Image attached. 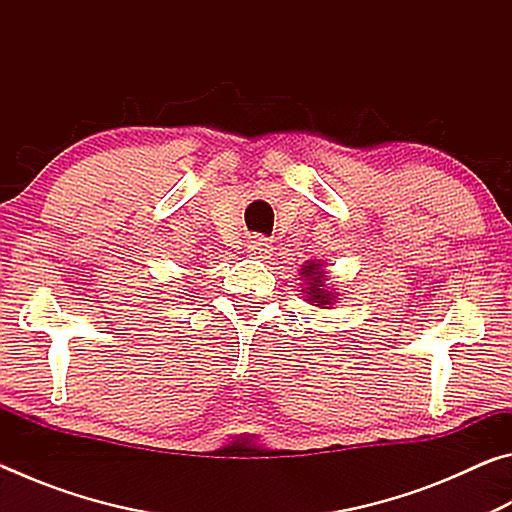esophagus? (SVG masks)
<instances>
[{
    "instance_id": "obj_1",
    "label": "esophagus",
    "mask_w": 512,
    "mask_h": 512,
    "mask_svg": "<svg viewBox=\"0 0 512 512\" xmlns=\"http://www.w3.org/2000/svg\"><path fill=\"white\" fill-rule=\"evenodd\" d=\"M248 253L259 257V259H266L268 255L273 253V244L264 237H253L248 241Z\"/></svg>"
}]
</instances>
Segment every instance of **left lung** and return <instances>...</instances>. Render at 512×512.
<instances>
[{"label": "left lung", "mask_w": 512, "mask_h": 512, "mask_svg": "<svg viewBox=\"0 0 512 512\" xmlns=\"http://www.w3.org/2000/svg\"><path fill=\"white\" fill-rule=\"evenodd\" d=\"M300 275L305 277V287H302V293H305L307 302L316 307H325L329 309L334 305L336 293L325 284V271L320 262H307L300 268Z\"/></svg>", "instance_id": "obj_1"}]
</instances>
